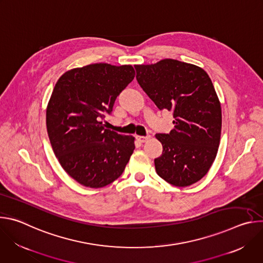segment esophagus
Wrapping results in <instances>:
<instances>
[{
    "mask_svg": "<svg viewBox=\"0 0 263 263\" xmlns=\"http://www.w3.org/2000/svg\"><path fill=\"white\" fill-rule=\"evenodd\" d=\"M149 138H151V136H149V135H146V136H136V139H137L139 142H145V141L148 140Z\"/></svg>",
    "mask_w": 263,
    "mask_h": 263,
    "instance_id": "34e87169",
    "label": "esophagus"
}]
</instances>
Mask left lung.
<instances>
[{
    "instance_id": "obj_1",
    "label": "left lung",
    "mask_w": 263,
    "mask_h": 263,
    "mask_svg": "<svg viewBox=\"0 0 263 263\" xmlns=\"http://www.w3.org/2000/svg\"><path fill=\"white\" fill-rule=\"evenodd\" d=\"M134 67L143 91L175 119L170 133L156 134L163 146L154 160L158 176L178 187L198 182L216 157L221 131L220 103L208 73L175 59Z\"/></svg>"
}]
</instances>
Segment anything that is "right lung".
Here are the masks:
<instances>
[{"mask_svg":"<svg viewBox=\"0 0 263 263\" xmlns=\"http://www.w3.org/2000/svg\"><path fill=\"white\" fill-rule=\"evenodd\" d=\"M132 65L95 63L65 71L47 107L49 139L62 168L78 183L100 189L117 180L135 138L105 129L116 99L134 79Z\"/></svg>","mask_w":263,"mask_h":263,"instance_id":"obj_1","label":"right lung"}]
</instances>
